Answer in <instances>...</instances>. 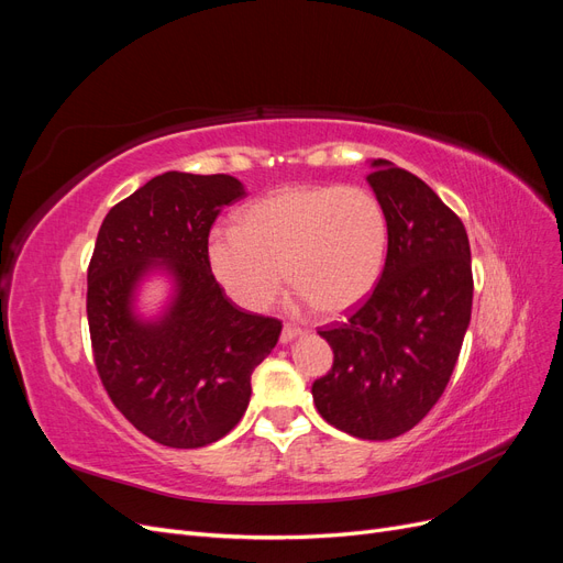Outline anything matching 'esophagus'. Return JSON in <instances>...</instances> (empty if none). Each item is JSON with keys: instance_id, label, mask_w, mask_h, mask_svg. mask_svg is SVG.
Here are the masks:
<instances>
[{"instance_id": "34e87169", "label": "esophagus", "mask_w": 563, "mask_h": 563, "mask_svg": "<svg viewBox=\"0 0 563 563\" xmlns=\"http://www.w3.org/2000/svg\"><path fill=\"white\" fill-rule=\"evenodd\" d=\"M298 335H302V329L300 327H291V323H286V327L282 329V343H291V340H296Z\"/></svg>"}]
</instances>
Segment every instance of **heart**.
I'll use <instances>...</instances> for the list:
<instances>
[{"instance_id":"b5f03b06","label":"heart","mask_w":563,"mask_h":563,"mask_svg":"<svg viewBox=\"0 0 563 563\" xmlns=\"http://www.w3.org/2000/svg\"><path fill=\"white\" fill-rule=\"evenodd\" d=\"M387 213L356 185H286L253 201L240 228L209 234V267L223 291L263 312L286 279L321 314H343L376 288L387 258Z\"/></svg>"}]
</instances>
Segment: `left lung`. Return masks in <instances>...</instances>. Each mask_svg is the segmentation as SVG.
Instances as JSON below:
<instances>
[{"mask_svg": "<svg viewBox=\"0 0 563 563\" xmlns=\"http://www.w3.org/2000/svg\"><path fill=\"white\" fill-rule=\"evenodd\" d=\"M366 176L387 213L378 286L345 323L319 331L333 366L314 380L319 416L352 437L395 439L444 395L472 317L463 220L430 185L387 159Z\"/></svg>", "mask_w": 563, "mask_h": 563, "instance_id": "left-lung-1", "label": "left lung"}]
</instances>
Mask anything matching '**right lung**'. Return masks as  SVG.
I'll return each instance as SVG.
<instances>
[{
    "mask_svg": "<svg viewBox=\"0 0 563 563\" xmlns=\"http://www.w3.org/2000/svg\"><path fill=\"white\" fill-rule=\"evenodd\" d=\"M246 197L225 174L166 172L110 209L89 263L87 317L98 376L122 416L152 441L199 449L223 439L251 399V373L282 321L242 312L209 267V232ZM150 274L173 279L155 318L134 310Z\"/></svg>",
    "mask_w": 563,
    "mask_h": 563,
    "instance_id": "obj_1",
    "label": "right lung"
}]
</instances>
